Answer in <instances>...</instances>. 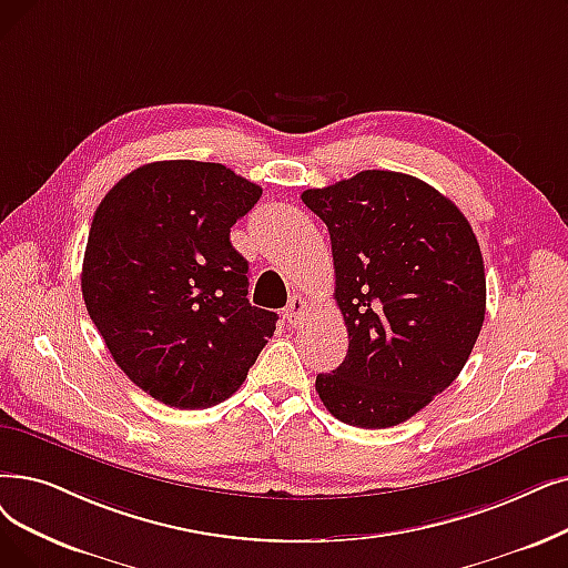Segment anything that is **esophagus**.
<instances>
[{
    "mask_svg": "<svg viewBox=\"0 0 568 568\" xmlns=\"http://www.w3.org/2000/svg\"><path fill=\"white\" fill-rule=\"evenodd\" d=\"M306 315H308V304L302 297H297V294H294L290 304L285 306V320L290 325H302Z\"/></svg>",
    "mask_w": 568,
    "mask_h": 568,
    "instance_id": "1",
    "label": "esophagus"
}]
</instances>
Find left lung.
<instances>
[{"instance_id": "left-lung-1", "label": "left lung", "mask_w": 568, "mask_h": 568, "mask_svg": "<svg viewBox=\"0 0 568 568\" xmlns=\"http://www.w3.org/2000/svg\"><path fill=\"white\" fill-rule=\"evenodd\" d=\"M329 230L348 355L315 389L341 423H406L446 389L485 320V266L464 213L425 181L366 169L304 190Z\"/></svg>"}]
</instances>
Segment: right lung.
<instances>
[{
    "mask_svg": "<svg viewBox=\"0 0 568 568\" xmlns=\"http://www.w3.org/2000/svg\"><path fill=\"white\" fill-rule=\"evenodd\" d=\"M262 187L215 162L134 169L97 206L81 290L125 376L174 408L230 399L274 336L230 230Z\"/></svg>",
    "mask_w": 568,
    "mask_h": 568,
    "instance_id": "obj_1",
    "label": "right lung"
}]
</instances>
